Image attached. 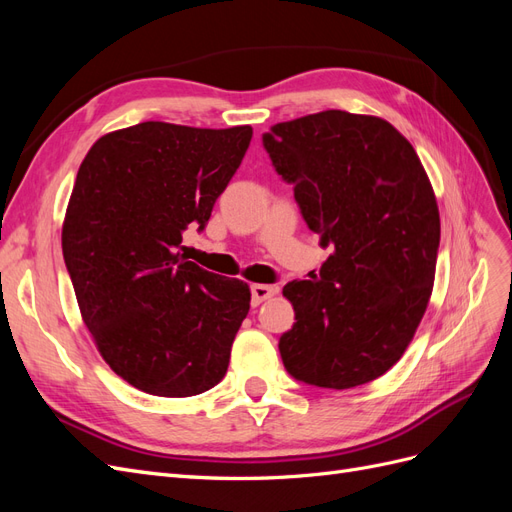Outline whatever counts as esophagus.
<instances>
[{"mask_svg": "<svg viewBox=\"0 0 512 512\" xmlns=\"http://www.w3.org/2000/svg\"><path fill=\"white\" fill-rule=\"evenodd\" d=\"M275 292H277V288H275V286H267V284H254V286H252V305H260L262 301L271 299Z\"/></svg>", "mask_w": 512, "mask_h": 512, "instance_id": "1", "label": "esophagus"}]
</instances>
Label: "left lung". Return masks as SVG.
I'll return each instance as SVG.
<instances>
[{"label":"left lung","mask_w":512,"mask_h":512,"mask_svg":"<svg viewBox=\"0 0 512 512\" xmlns=\"http://www.w3.org/2000/svg\"><path fill=\"white\" fill-rule=\"evenodd\" d=\"M303 220L331 245L314 280L288 282L292 378L352 389L386 374L427 309L440 245L436 194L414 147L389 121L322 111L262 134Z\"/></svg>","instance_id":"left-lung-1"}]
</instances>
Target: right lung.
Listing matches in <instances>:
<instances>
[{
  "instance_id": "obj_1",
  "label": "right lung",
  "mask_w": 512,
  "mask_h": 512,
  "mask_svg": "<svg viewBox=\"0 0 512 512\" xmlns=\"http://www.w3.org/2000/svg\"><path fill=\"white\" fill-rule=\"evenodd\" d=\"M252 141L145 121L104 134L76 175L61 250L85 327L119 378L158 397L218 384L250 312V286L179 254L203 230Z\"/></svg>"
}]
</instances>
